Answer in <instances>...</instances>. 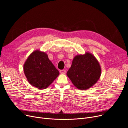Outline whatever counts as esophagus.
I'll return each mask as SVG.
<instances>
[{
  "label": "esophagus",
  "instance_id": "esophagus-1",
  "mask_svg": "<svg viewBox=\"0 0 128 128\" xmlns=\"http://www.w3.org/2000/svg\"><path fill=\"white\" fill-rule=\"evenodd\" d=\"M60 72L62 74H64L66 73V70H60Z\"/></svg>",
  "mask_w": 128,
  "mask_h": 128
}]
</instances>
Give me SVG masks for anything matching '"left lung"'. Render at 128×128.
I'll list each match as a JSON object with an SVG mask.
<instances>
[{
  "mask_svg": "<svg viewBox=\"0 0 128 128\" xmlns=\"http://www.w3.org/2000/svg\"><path fill=\"white\" fill-rule=\"evenodd\" d=\"M101 73V67L96 58L86 52L74 57L67 76L76 88L86 90L97 83Z\"/></svg>",
  "mask_w": 128,
  "mask_h": 128,
  "instance_id": "left-lung-1",
  "label": "left lung"
}]
</instances>
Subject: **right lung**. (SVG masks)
<instances>
[{"label": "right lung", "instance_id": "right-lung-1", "mask_svg": "<svg viewBox=\"0 0 128 128\" xmlns=\"http://www.w3.org/2000/svg\"><path fill=\"white\" fill-rule=\"evenodd\" d=\"M24 71L29 83L37 88L44 90L58 77L59 72L44 52H33L24 65Z\"/></svg>", "mask_w": 128, "mask_h": 128}]
</instances>
